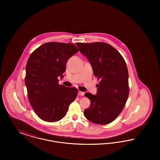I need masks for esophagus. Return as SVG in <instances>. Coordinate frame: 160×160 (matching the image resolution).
Masks as SVG:
<instances>
[{
	"instance_id": "1",
	"label": "esophagus",
	"mask_w": 160,
	"mask_h": 160,
	"mask_svg": "<svg viewBox=\"0 0 160 160\" xmlns=\"http://www.w3.org/2000/svg\"><path fill=\"white\" fill-rule=\"evenodd\" d=\"M84 94V93L83 92H78V95H80V96H83Z\"/></svg>"
}]
</instances>
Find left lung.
Returning <instances> with one entry per match:
<instances>
[{"instance_id": "1", "label": "left lung", "mask_w": 160, "mask_h": 160, "mask_svg": "<svg viewBox=\"0 0 160 160\" xmlns=\"http://www.w3.org/2000/svg\"><path fill=\"white\" fill-rule=\"evenodd\" d=\"M80 52L91 65L94 76L99 80L97 93H85L91 100L84 111L87 119L106 125L121 113L129 95L128 71L122 55L113 47L104 42L76 43Z\"/></svg>"}]
</instances>
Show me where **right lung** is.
<instances>
[{
	"label": "right lung",
	"mask_w": 160,
	"mask_h": 160,
	"mask_svg": "<svg viewBox=\"0 0 160 160\" xmlns=\"http://www.w3.org/2000/svg\"><path fill=\"white\" fill-rule=\"evenodd\" d=\"M78 52L72 44L47 42L39 47L29 58L25 84L31 106L42 120L57 122L67 113L76 98L78 90L59 84L69 59Z\"/></svg>",
	"instance_id": "1"
}]
</instances>
